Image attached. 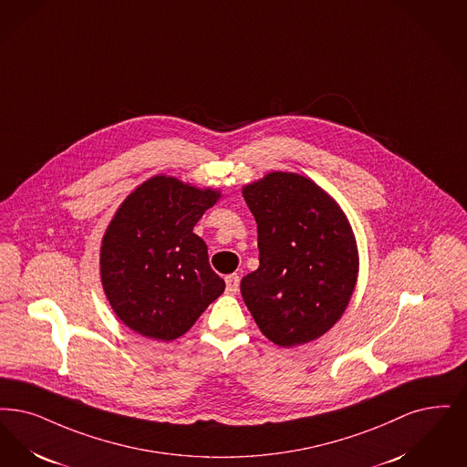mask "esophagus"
Wrapping results in <instances>:
<instances>
[{
	"label": "esophagus",
	"instance_id": "esophagus-1",
	"mask_svg": "<svg viewBox=\"0 0 467 467\" xmlns=\"http://www.w3.org/2000/svg\"><path fill=\"white\" fill-rule=\"evenodd\" d=\"M240 290V276L238 275H229L225 276V292L229 296H236Z\"/></svg>",
	"mask_w": 467,
	"mask_h": 467
}]
</instances>
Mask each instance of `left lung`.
I'll return each mask as SVG.
<instances>
[{"mask_svg": "<svg viewBox=\"0 0 467 467\" xmlns=\"http://www.w3.org/2000/svg\"><path fill=\"white\" fill-rule=\"evenodd\" d=\"M257 223L259 269L242 296L262 334L281 348L327 334L355 292V233L336 200L309 177L269 171L242 189Z\"/></svg>", "mask_w": 467, "mask_h": 467, "instance_id": "obj_1", "label": "left lung"}]
</instances>
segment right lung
<instances>
[{"mask_svg":"<svg viewBox=\"0 0 467 467\" xmlns=\"http://www.w3.org/2000/svg\"><path fill=\"white\" fill-rule=\"evenodd\" d=\"M221 191L154 175L118 206L100 243V281L114 315L130 330L170 342L224 292L192 233Z\"/></svg>","mask_w":467,"mask_h":467,"instance_id":"1","label":"right lung"}]
</instances>
